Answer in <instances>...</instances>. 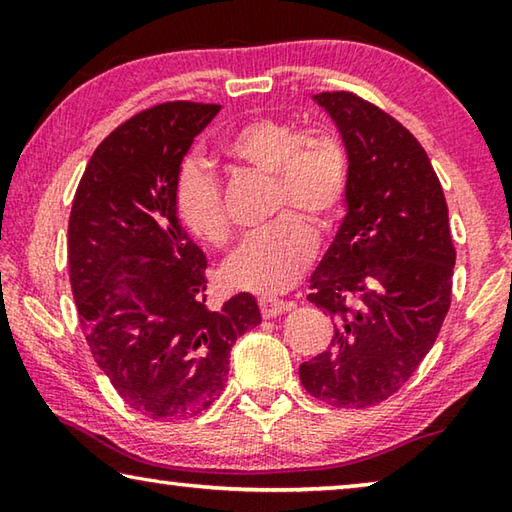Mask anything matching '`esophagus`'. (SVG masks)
Segmentation results:
<instances>
[{"label":"esophagus","instance_id":"obj_1","mask_svg":"<svg viewBox=\"0 0 512 512\" xmlns=\"http://www.w3.org/2000/svg\"><path fill=\"white\" fill-rule=\"evenodd\" d=\"M293 302H284V300H273V298H262L259 300V309H262L264 318H275L282 316L284 311L291 309Z\"/></svg>","mask_w":512,"mask_h":512}]
</instances>
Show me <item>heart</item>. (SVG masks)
<instances>
[{"mask_svg":"<svg viewBox=\"0 0 512 512\" xmlns=\"http://www.w3.org/2000/svg\"><path fill=\"white\" fill-rule=\"evenodd\" d=\"M223 153L244 167L273 176L275 219L255 232L223 266L230 287L275 296L293 287L316 250L309 225L325 230L339 219L348 189V160L341 144L325 133H300L289 121L248 119L223 142ZM173 205L185 228L205 244L223 246L230 237L221 185L201 162L187 160L173 183Z\"/></svg>","mask_w":512,"mask_h":512,"instance_id":"obj_1","label":"heart"}]
</instances>
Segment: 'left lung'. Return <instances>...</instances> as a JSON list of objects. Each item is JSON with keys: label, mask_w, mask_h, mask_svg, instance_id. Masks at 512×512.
<instances>
[{"label": "left lung", "mask_w": 512, "mask_h": 512, "mask_svg": "<svg viewBox=\"0 0 512 512\" xmlns=\"http://www.w3.org/2000/svg\"><path fill=\"white\" fill-rule=\"evenodd\" d=\"M348 153L345 216L311 275L309 300L336 318L329 350L300 366L316 400L379 404L427 357L452 302L456 250L443 187L420 142L350 92L314 94Z\"/></svg>", "instance_id": "1"}]
</instances>
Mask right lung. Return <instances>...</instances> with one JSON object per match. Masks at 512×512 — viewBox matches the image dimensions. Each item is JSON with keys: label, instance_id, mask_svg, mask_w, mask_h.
Instances as JSON below:
<instances>
[{"label": "right lung", "instance_id": "right-lung-1", "mask_svg": "<svg viewBox=\"0 0 512 512\" xmlns=\"http://www.w3.org/2000/svg\"><path fill=\"white\" fill-rule=\"evenodd\" d=\"M219 110L173 101L124 121L94 151L69 214V282L92 357L153 420L214 404L232 345L262 323L250 293L205 307L207 259L173 205L183 158Z\"/></svg>", "mask_w": 512, "mask_h": 512}]
</instances>
